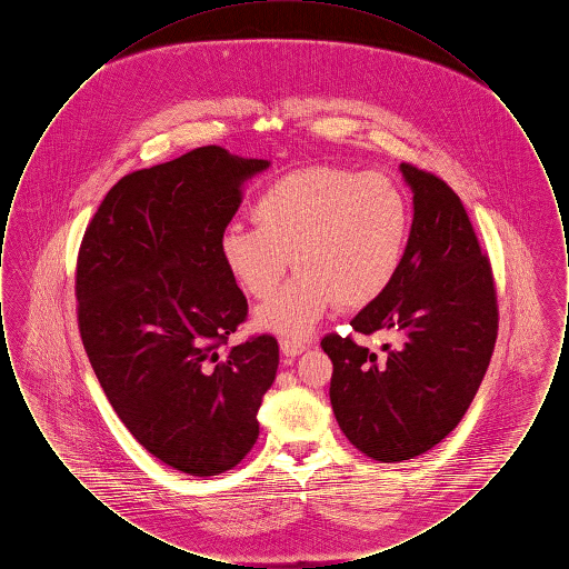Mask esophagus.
Returning <instances> with one entry per match:
<instances>
[{
  "label": "esophagus",
  "instance_id": "esophagus-1",
  "mask_svg": "<svg viewBox=\"0 0 569 569\" xmlns=\"http://www.w3.org/2000/svg\"><path fill=\"white\" fill-rule=\"evenodd\" d=\"M279 348H281V352L286 353V356H298V353L307 350V346L302 341H297V339H281Z\"/></svg>",
  "mask_w": 569,
  "mask_h": 569
}]
</instances>
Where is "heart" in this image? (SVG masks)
<instances>
[{"label": "heart", "mask_w": 569, "mask_h": 569, "mask_svg": "<svg viewBox=\"0 0 569 569\" xmlns=\"http://www.w3.org/2000/svg\"><path fill=\"white\" fill-rule=\"evenodd\" d=\"M249 213L256 228L223 230L221 262L244 295L264 300L295 260L300 272L256 313V325L295 337L337 302L356 309L381 297L411 228L406 190L392 177L328 163L281 174Z\"/></svg>", "instance_id": "b5f03b06"}]
</instances>
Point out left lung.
<instances>
[{"instance_id":"8db88e82","label":"left lung","mask_w":569,"mask_h":569,"mask_svg":"<svg viewBox=\"0 0 569 569\" xmlns=\"http://www.w3.org/2000/svg\"><path fill=\"white\" fill-rule=\"evenodd\" d=\"M401 170L413 191L403 264L350 322L358 337L395 343L378 356L352 335L322 339L335 418L353 448L381 462L413 459L457 429L499 328L492 267L457 191L413 163Z\"/></svg>"}]
</instances>
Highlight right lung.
<instances>
[{
    "label": "right lung",
    "mask_w": 569,
    "mask_h": 569,
    "mask_svg": "<svg viewBox=\"0 0 569 569\" xmlns=\"http://www.w3.org/2000/svg\"><path fill=\"white\" fill-rule=\"evenodd\" d=\"M269 166L209 144L119 179L77 258L82 346L121 422L177 471L209 478L253 448L279 365L272 335L230 348L247 298L219 239Z\"/></svg>",
    "instance_id": "1"
}]
</instances>
